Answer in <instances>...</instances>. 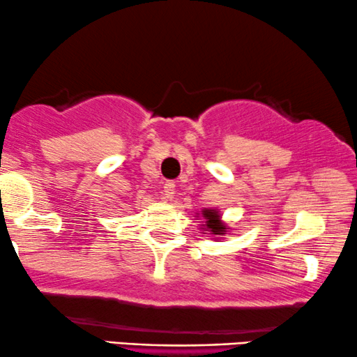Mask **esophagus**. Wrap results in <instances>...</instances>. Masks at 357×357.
Wrapping results in <instances>:
<instances>
[{"label":"esophagus","instance_id":"1","mask_svg":"<svg viewBox=\"0 0 357 357\" xmlns=\"http://www.w3.org/2000/svg\"><path fill=\"white\" fill-rule=\"evenodd\" d=\"M164 192H165L167 199L174 200L175 199V183L174 182H167L164 185Z\"/></svg>","mask_w":357,"mask_h":357}]
</instances>
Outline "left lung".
<instances>
[{
    "label": "left lung",
    "mask_w": 357,
    "mask_h": 357,
    "mask_svg": "<svg viewBox=\"0 0 357 357\" xmlns=\"http://www.w3.org/2000/svg\"><path fill=\"white\" fill-rule=\"evenodd\" d=\"M197 218H202L200 222V231L210 233L213 240H222L231 231L228 223L223 222L222 213L218 208H202L200 213H197Z\"/></svg>",
    "instance_id": "8db88e82"
}]
</instances>
